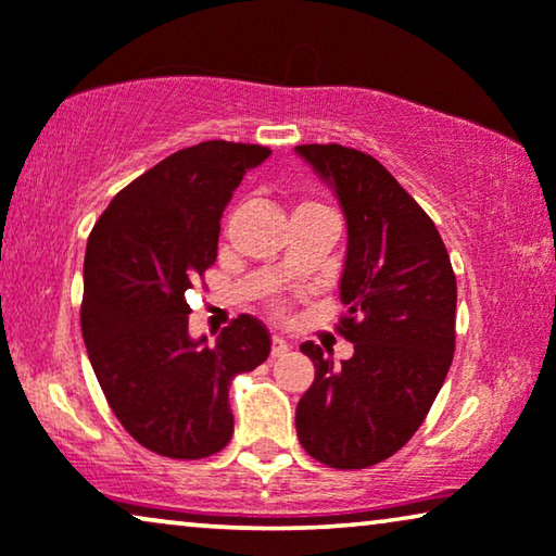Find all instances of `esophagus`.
<instances>
[{"label":"esophagus","mask_w":556,"mask_h":556,"mask_svg":"<svg viewBox=\"0 0 556 556\" xmlns=\"http://www.w3.org/2000/svg\"><path fill=\"white\" fill-rule=\"evenodd\" d=\"M291 352V344L283 337H273V344H270V356H283Z\"/></svg>","instance_id":"obj_1"}]
</instances>
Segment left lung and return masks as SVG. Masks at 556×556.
Returning a JSON list of instances; mask_svg holds the SVG:
<instances>
[{
	"label": "left lung",
	"instance_id": "left-lung-1",
	"mask_svg": "<svg viewBox=\"0 0 556 556\" xmlns=\"http://www.w3.org/2000/svg\"><path fill=\"white\" fill-rule=\"evenodd\" d=\"M295 154L344 212L339 331L354 344L337 367L303 341L316 379L295 407V432L324 466L369 468L415 435L445 382L458 288L438 227L375 156L339 143H303Z\"/></svg>",
	"mask_w": 556,
	"mask_h": 556
}]
</instances>
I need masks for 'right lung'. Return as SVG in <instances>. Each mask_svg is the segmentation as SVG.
<instances>
[{
  "mask_svg": "<svg viewBox=\"0 0 556 556\" xmlns=\"http://www.w3.org/2000/svg\"><path fill=\"white\" fill-rule=\"evenodd\" d=\"M268 156L257 143L181 149L121 189L88 238L80 326L90 367L128 435L164 458L223 451L232 379L270 354L268 329L248 314L215 344L194 339L185 301L217 261L232 192Z\"/></svg>",
  "mask_w": 556,
  "mask_h": 556,
  "instance_id": "1",
  "label": "right lung"
}]
</instances>
